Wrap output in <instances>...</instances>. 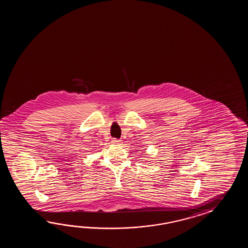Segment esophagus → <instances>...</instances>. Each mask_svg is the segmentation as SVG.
<instances>
[{
    "label": "esophagus",
    "instance_id": "1",
    "mask_svg": "<svg viewBox=\"0 0 248 248\" xmlns=\"http://www.w3.org/2000/svg\"><path fill=\"white\" fill-rule=\"evenodd\" d=\"M111 142L114 143V144H117V145H120V144H122V140H119V139H117V138H113V139L111 140Z\"/></svg>",
    "mask_w": 248,
    "mask_h": 248
}]
</instances>
